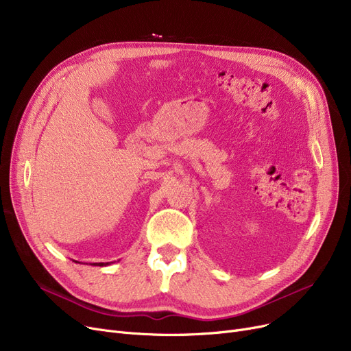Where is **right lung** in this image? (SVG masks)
<instances>
[{
	"instance_id": "1",
	"label": "right lung",
	"mask_w": 351,
	"mask_h": 351,
	"mask_svg": "<svg viewBox=\"0 0 351 351\" xmlns=\"http://www.w3.org/2000/svg\"><path fill=\"white\" fill-rule=\"evenodd\" d=\"M94 265H95V266H97V265H98V266H104V265H108V263H94Z\"/></svg>"
}]
</instances>
